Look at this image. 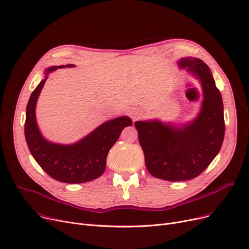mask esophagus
Instances as JSON below:
<instances>
[{"mask_svg": "<svg viewBox=\"0 0 249 249\" xmlns=\"http://www.w3.org/2000/svg\"><path fill=\"white\" fill-rule=\"evenodd\" d=\"M130 116L133 120H136V119H138L140 116H142V113H140L138 110H132L130 112Z\"/></svg>", "mask_w": 249, "mask_h": 249, "instance_id": "esophagus-1", "label": "esophagus"}]
</instances>
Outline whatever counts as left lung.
I'll use <instances>...</instances> for the list:
<instances>
[{"label":"left lung","instance_id":"obj_1","mask_svg":"<svg viewBox=\"0 0 249 249\" xmlns=\"http://www.w3.org/2000/svg\"><path fill=\"white\" fill-rule=\"evenodd\" d=\"M178 66L201 85L203 99L197 116L182 124L158 119L134 123L147 171L166 181H185L200 175L219 154L225 135L222 95L208 65L200 59L184 57Z\"/></svg>","mask_w":249,"mask_h":249}]
</instances>
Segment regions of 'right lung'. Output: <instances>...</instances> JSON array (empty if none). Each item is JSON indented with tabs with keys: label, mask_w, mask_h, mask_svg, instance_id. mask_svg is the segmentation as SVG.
<instances>
[{
	"label": "right lung",
	"mask_w": 249,
	"mask_h": 249,
	"mask_svg": "<svg viewBox=\"0 0 249 249\" xmlns=\"http://www.w3.org/2000/svg\"><path fill=\"white\" fill-rule=\"evenodd\" d=\"M73 64L51 66L45 71V78L32 91L27 107L24 133L30 154L36 163L53 179L63 183H84L103 175L107 156L123 129L132 125L127 116L117 117L96 127L77 142L61 144L49 142L41 135L36 122V107L40 91L49 74L60 68H71Z\"/></svg>",
	"instance_id": "1"
}]
</instances>
